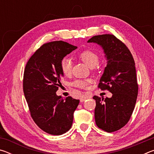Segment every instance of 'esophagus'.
I'll use <instances>...</instances> for the list:
<instances>
[{
  "label": "esophagus",
  "mask_w": 154,
  "mask_h": 154,
  "mask_svg": "<svg viewBox=\"0 0 154 154\" xmlns=\"http://www.w3.org/2000/svg\"><path fill=\"white\" fill-rule=\"evenodd\" d=\"M90 98H91V97H90V96H89L82 95V97H81V98H80V101H81V102H82V103H83V102H84V101H85V100H87V99Z\"/></svg>",
  "instance_id": "esophagus-1"
}]
</instances>
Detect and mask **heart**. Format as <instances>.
Masks as SVG:
<instances>
[{
    "label": "heart",
    "instance_id": "b5f03b06",
    "mask_svg": "<svg viewBox=\"0 0 154 154\" xmlns=\"http://www.w3.org/2000/svg\"><path fill=\"white\" fill-rule=\"evenodd\" d=\"M77 58L85 64L89 68H94L98 64L99 56L96 52L92 50H84L77 55ZM61 71L64 75H69L71 72L72 63L71 60L64 58L60 63ZM91 82L90 79L80 80L78 79L72 83V85L77 88H86L87 85Z\"/></svg>",
    "mask_w": 154,
    "mask_h": 154
}]
</instances>
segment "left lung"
Here are the masks:
<instances>
[{
	"instance_id": "obj_1",
	"label": "left lung",
	"mask_w": 154,
	"mask_h": 154,
	"mask_svg": "<svg viewBox=\"0 0 154 154\" xmlns=\"http://www.w3.org/2000/svg\"><path fill=\"white\" fill-rule=\"evenodd\" d=\"M88 43L102 47L106 58V66L98 88L112 93L111 98L94 96V117L99 128L107 132L124 127L134 111L138 95V83L133 57L124 43L113 35L94 36Z\"/></svg>"
}]
</instances>
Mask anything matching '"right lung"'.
<instances>
[{"label": "right lung", "instance_id": "obj_1", "mask_svg": "<svg viewBox=\"0 0 154 154\" xmlns=\"http://www.w3.org/2000/svg\"><path fill=\"white\" fill-rule=\"evenodd\" d=\"M77 47L62 41L45 43L26 65L23 90L30 115L41 130L52 135L69 131L79 100L62 98L56 92L63 77L60 63Z\"/></svg>", "mask_w": 154, "mask_h": 154}]
</instances>
